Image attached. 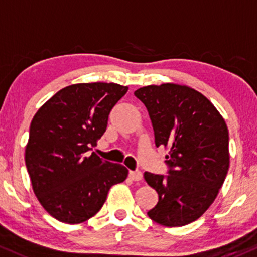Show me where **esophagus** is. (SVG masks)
Wrapping results in <instances>:
<instances>
[{
	"label": "esophagus",
	"mask_w": 257,
	"mask_h": 257,
	"mask_svg": "<svg viewBox=\"0 0 257 257\" xmlns=\"http://www.w3.org/2000/svg\"><path fill=\"white\" fill-rule=\"evenodd\" d=\"M128 176H130V179H132L134 181L142 180V173L141 172H130Z\"/></svg>",
	"instance_id": "1"
}]
</instances>
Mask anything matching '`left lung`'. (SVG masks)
<instances>
[{
    "mask_svg": "<svg viewBox=\"0 0 257 257\" xmlns=\"http://www.w3.org/2000/svg\"><path fill=\"white\" fill-rule=\"evenodd\" d=\"M135 95L147 107L157 147H169V175L145 173L159 197L147 214L164 227H183L205 213L224 183L227 123L205 95L187 85H147Z\"/></svg>",
    "mask_w": 257,
    "mask_h": 257,
    "instance_id": "obj_1",
    "label": "left lung"
}]
</instances>
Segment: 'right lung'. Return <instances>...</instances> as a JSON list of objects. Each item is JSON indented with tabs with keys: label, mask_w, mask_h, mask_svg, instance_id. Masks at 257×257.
<instances>
[{
	"label": "right lung",
	"mask_w": 257,
	"mask_h": 257,
	"mask_svg": "<svg viewBox=\"0 0 257 257\" xmlns=\"http://www.w3.org/2000/svg\"><path fill=\"white\" fill-rule=\"evenodd\" d=\"M128 87L116 83L68 85L33 117L26 165L33 191L50 216L67 224L99 212L110 187L126 180L123 165L99 158L90 147L103 136L115 104Z\"/></svg>",
	"instance_id": "1"
}]
</instances>
